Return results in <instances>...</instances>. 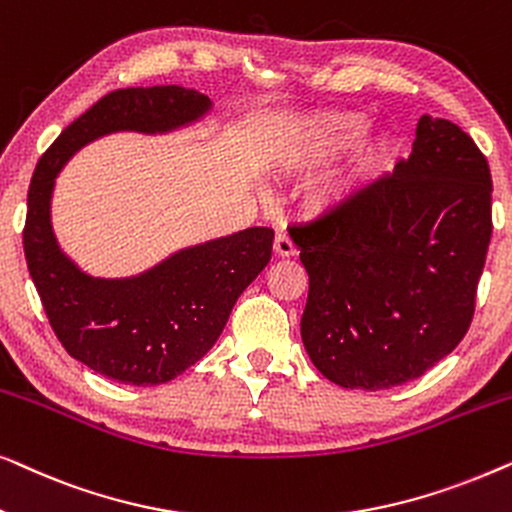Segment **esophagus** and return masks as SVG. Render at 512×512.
<instances>
[{"mask_svg":"<svg viewBox=\"0 0 512 512\" xmlns=\"http://www.w3.org/2000/svg\"><path fill=\"white\" fill-rule=\"evenodd\" d=\"M275 254H277L279 258H293V256L298 254L296 244L291 242L289 235H277V237H275Z\"/></svg>","mask_w":512,"mask_h":512,"instance_id":"1","label":"esophagus"}]
</instances>
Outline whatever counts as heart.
<instances>
[{"label":"heart","instance_id":"heart-1","mask_svg":"<svg viewBox=\"0 0 512 512\" xmlns=\"http://www.w3.org/2000/svg\"><path fill=\"white\" fill-rule=\"evenodd\" d=\"M366 130V116L356 111H324V114L310 116L291 132V144L286 146V165L293 170L324 167L359 142ZM398 158H401V142L394 135L377 132L366 137L354 149L342 177L321 193L317 207H338L359 198L361 193L394 172Z\"/></svg>","mask_w":512,"mask_h":512}]
</instances>
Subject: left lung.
<instances>
[{
    "label": "left lung",
    "instance_id": "8db88e82",
    "mask_svg": "<svg viewBox=\"0 0 512 512\" xmlns=\"http://www.w3.org/2000/svg\"><path fill=\"white\" fill-rule=\"evenodd\" d=\"M310 293L300 335L345 389H389L471 326L492 237V174L459 125L422 116L408 160L359 198L293 226Z\"/></svg>",
    "mask_w": 512,
    "mask_h": 512
}]
</instances>
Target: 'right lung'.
Here are the masks:
<instances>
[{
	"mask_svg": "<svg viewBox=\"0 0 512 512\" xmlns=\"http://www.w3.org/2000/svg\"><path fill=\"white\" fill-rule=\"evenodd\" d=\"M209 109L212 100L193 88L114 90L67 125L34 170L23 230L27 270L62 347L109 380L156 387L200 361L237 298L270 263L275 233L254 226L174 251L139 275L93 277L55 240V177L76 151L104 135H165Z\"/></svg>",
	"mask_w": 512,
	"mask_h": 512,
	"instance_id": "obj_1",
	"label": "right lung"
}]
</instances>
